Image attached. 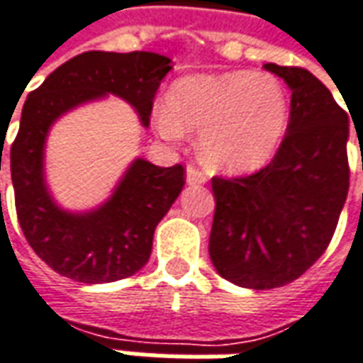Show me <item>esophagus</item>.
Listing matches in <instances>:
<instances>
[{"label": "esophagus", "mask_w": 363, "mask_h": 363, "mask_svg": "<svg viewBox=\"0 0 363 363\" xmlns=\"http://www.w3.org/2000/svg\"><path fill=\"white\" fill-rule=\"evenodd\" d=\"M186 182L189 184H204L206 182V174L196 164H189V169H186Z\"/></svg>", "instance_id": "34e87169"}]
</instances>
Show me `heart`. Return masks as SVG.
<instances>
[{
	"instance_id": "b5f03b06",
	"label": "heart",
	"mask_w": 363,
	"mask_h": 363,
	"mask_svg": "<svg viewBox=\"0 0 363 363\" xmlns=\"http://www.w3.org/2000/svg\"><path fill=\"white\" fill-rule=\"evenodd\" d=\"M155 121L167 139L202 129L204 161L214 169L248 172L264 167L284 139L288 99L282 83L268 73H201L172 85L169 109L161 107Z\"/></svg>"
}]
</instances>
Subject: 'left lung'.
<instances>
[{"instance_id": "1", "label": "left lung", "mask_w": 363, "mask_h": 363, "mask_svg": "<svg viewBox=\"0 0 363 363\" xmlns=\"http://www.w3.org/2000/svg\"><path fill=\"white\" fill-rule=\"evenodd\" d=\"M292 91L272 161L248 177H213L208 252L233 284L270 290L294 282L324 254L350 189L347 115L308 69L266 63Z\"/></svg>"}]
</instances>
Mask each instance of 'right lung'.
<instances>
[{"label":"right lung","mask_w":363,"mask_h":363,"mask_svg":"<svg viewBox=\"0 0 363 363\" xmlns=\"http://www.w3.org/2000/svg\"><path fill=\"white\" fill-rule=\"evenodd\" d=\"M169 63V57L149 51H87L69 59L27 95L9 152L17 220L29 246L57 274L101 284L139 272L149 260L157 224L184 186V167L137 159L101 208L65 213L43 181L47 130L69 109L107 93L129 101L147 127L155 95L171 71Z\"/></svg>","instance_id":"obj_1"}]
</instances>
